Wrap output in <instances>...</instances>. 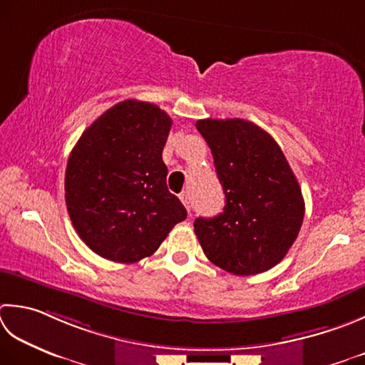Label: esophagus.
I'll list each match as a JSON object with an SVG mask.
<instances>
[{"instance_id": "obj_1", "label": "esophagus", "mask_w": 365, "mask_h": 365, "mask_svg": "<svg viewBox=\"0 0 365 365\" xmlns=\"http://www.w3.org/2000/svg\"><path fill=\"white\" fill-rule=\"evenodd\" d=\"M180 201L183 202L185 209H187L190 212V197H188V192H182L180 195Z\"/></svg>"}]
</instances>
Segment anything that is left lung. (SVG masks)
Segmentation results:
<instances>
[{"instance_id":"obj_1","label":"left lung","mask_w":365,"mask_h":365,"mask_svg":"<svg viewBox=\"0 0 365 365\" xmlns=\"http://www.w3.org/2000/svg\"><path fill=\"white\" fill-rule=\"evenodd\" d=\"M212 150L226 204L196 218L195 232L215 266L255 275L277 266L301 231L305 204L299 182L272 135L242 118L196 121Z\"/></svg>"}]
</instances>
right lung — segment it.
Listing matches in <instances>:
<instances>
[{
	"label": "right lung",
	"mask_w": 365,
	"mask_h": 365,
	"mask_svg": "<svg viewBox=\"0 0 365 365\" xmlns=\"http://www.w3.org/2000/svg\"><path fill=\"white\" fill-rule=\"evenodd\" d=\"M173 118L158 106L126 99L83 131L69 155V218L96 255L131 264L153 255L187 209L166 185L163 148Z\"/></svg>",
	"instance_id": "1"
}]
</instances>
